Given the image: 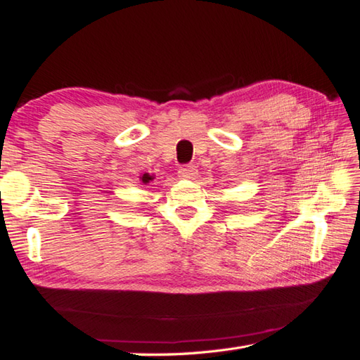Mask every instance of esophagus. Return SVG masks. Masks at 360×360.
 Listing matches in <instances>:
<instances>
[{"label":"esophagus","instance_id":"esophagus-1","mask_svg":"<svg viewBox=\"0 0 360 360\" xmlns=\"http://www.w3.org/2000/svg\"><path fill=\"white\" fill-rule=\"evenodd\" d=\"M178 173H179V176L181 178H187V179H192L193 176H196V173H198V168H196V165H192V164H186V165H182V167H179V170H178Z\"/></svg>","mask_w":360,"mask_h":360}]
</instances>
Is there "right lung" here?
I'll return each mask as SVG.
<instances>
[{"label": "right lung", "mask_w": 360, "mask_h": 360, "mask_svg": "<svg viewBox=\"0 0 360 360\" xmlns=\"http://www.w3.org/2000/svg\"><path fill=\"white\" fill-rule=\"evenodd\" d=\"M151 179H153V176H150V174H143V176H142V182H143V184H147V182L151 181Z\"/></svg>", "instance_id": "add662e5"}]
</instances>
